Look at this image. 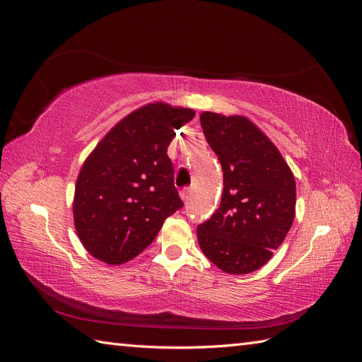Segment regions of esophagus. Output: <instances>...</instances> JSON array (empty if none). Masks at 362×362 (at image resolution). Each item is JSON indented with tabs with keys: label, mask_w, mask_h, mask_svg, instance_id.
Returning a JSON list of instances; mask_svg holds the SVG:
<instances>
[{
	"label": "esophagus",
	"mask_w": 362,
	"mask_h": 362,
	"mask_svg": "<svg viewBox=\"0 0 362 362\" xmlns=\"http://www.w3.org/2000/svg\"><path fill=\"white\" fill-rule=\"evenodd\" d=\"M192 193H193V190H192L190 187H185V189H182V190L180 192V194H181V199H182L184 202H187V201L192 198Z\"/></svg>",
	"instance_id": "34e87169"
}]
</instances>
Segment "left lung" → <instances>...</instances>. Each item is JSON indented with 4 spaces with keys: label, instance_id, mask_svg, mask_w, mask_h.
<instances>
[{
    "label": "left lung",
    "instance_id": "8db88e82",
    "mask_svg": "<svg viewBox=\"0 0 362 362\" xmlns=\"http://www.w3.org/2000/svg\"><path fill=\"white\" fill-rule=\"evenodd\" d=\"M201 125L223 170L222 201L198 226V242L211 262L246 275L272 258L294 221L296 182L286 160L245 116L204 112Z\"/></svg>",
    "mask_w": 362,
    "mask_h": 362
}]
</instances>
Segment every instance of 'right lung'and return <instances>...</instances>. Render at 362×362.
Masks as SVG:
<instances>
[{
  "instance_id": "add662e5",
  "label": "right lung",
  "mask_w": 362,
  "mask_h": 362,
  "mask_svg": "<svg viewBox=\"0 0 362 362\" xmlns=\"http://www.w3.org/2000/svg\"><path fill=\"white\" fill-rule=\"evenodd\" d=\"M190 108L154 103L117 122L86 158L75 185L74 223L83 246L107 264L145 250L184 205L168 146Z\"/></svg>"
}]
</instances>
